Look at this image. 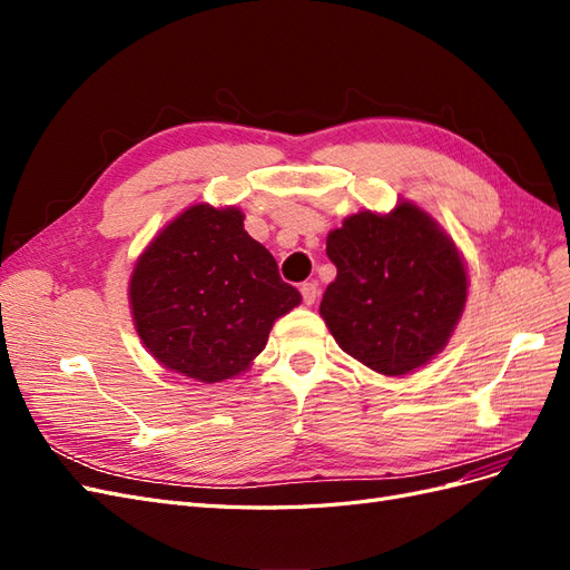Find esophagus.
<instances>
[{
	"instance_id": "esophagus-1",
	"label": "esophagus",
	"mask_w": 570,
	"mask_h": 570,
	"mask_svg": "<svg viewBox=\"0 0 570 570\" xmlns=\"http://www.w3.org/2000/svg\"><path fill=\"white\" fill-rule=\"evenodd\" d=\"M299 292H302V299H304V304H314V302H316V297H318V287H316V283H302V285H299Z\"/></svg>"
}]
</instances>
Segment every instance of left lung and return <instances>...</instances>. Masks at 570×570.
<instances>
[{"label":"left lung","instance_id":"left-lung-1","mask_svg":"<svg viewBox=\"0 0 570 570\" xmlns=\"http://www.w3.org/2000/svg\"><path fill=\"white\" fill-rule=\"evenodd\" d=\"M337 268L321 316L335 342L361 364L404 375L450 340L465 304V268L454 243L419 206L387 216L361 212L327 235Z\"/></svg>","mask_w":570,"mask_h":570}]
</instances>
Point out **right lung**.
I'll return each instance as SVG.
<instances>
[{"instance_id": "right-lung-1", "label": "right lung", "mask_w": 570, "mask_h": 570, "mask_svg": "<svg viewBox=\"0 0 570 570\" xmlns=\"http://www.w3.org/2000/svg\"><path fill=\"white\" fill-rule=\"evenodd\" d=\"M243 212L189 206L151 239L130 278L137 335L166 368L202 383L243 373L273 321L302 302Z\"/></svg>"}]
</instances>
